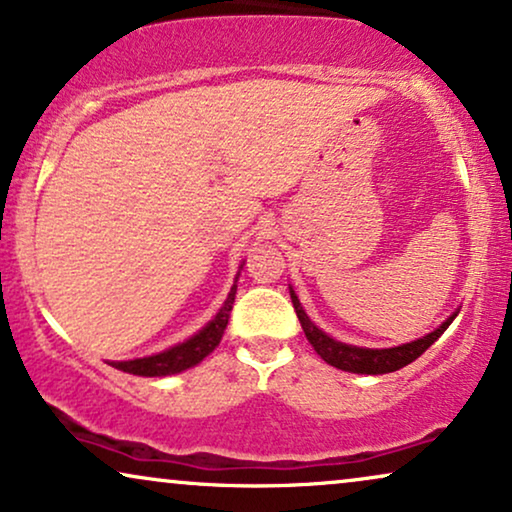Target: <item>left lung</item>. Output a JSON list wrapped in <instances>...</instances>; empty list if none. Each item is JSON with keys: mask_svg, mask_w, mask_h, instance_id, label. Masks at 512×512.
I'll use <instances>...</instances> for the list:
<instances>
[{"mask_svg": "<svg viewBox=\"0 0 512 512\" xmlns=\"http://www.w3.org/2000/svg\"><path fill=\"white\" fill-rule=\"evenodd\" d=\"M290 297H292V306H295L297 311L299 323H302L304 335L313 346V351H316L327 365L337 367V370H344V372H356V374H388V372L400 370V367L410 365L412 360H417L421 353L428 349V346L438 342V337L456 318V313H452V316H449L438 330H433L431 335L417 339V342L393 346V349H363V346H351L327 337L323 330H318V327L311 323V318L304 313L302 304H299V299L292 288H290Z\"/></svg>", "mask_w": 512, "mask_h": 512, "instance_id": "8db88e82", "label": "left lung"}]
</instances>
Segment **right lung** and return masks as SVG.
I'll return each instance as SVG.
<instances>
[{"mask_svg": "<svg viewBox=\"0 0 512 512\" xmlns=\"http://www.w3.org/2000/svg\"><path fill=\"white\" fill-rule=\"evenodd\" d=\"M236 297V285L231 288L227 295V302L222 304V309L217 311V316L210 320V323L203 327V330L196 332L194 337H189L187 342L173 346V349L154 353V356L147 358H135V360H121V363H109L117 367L121 372L138 374V377H166V374H177L185 372L189 367L199 365L208 353L215 351V346L220 344V339L227 330L231 306H234Z\"/></svg>", "mask_w": 512, "mask_h": 512, "instance_id": "add662e5", "label": "right lung"}]
</instances>
